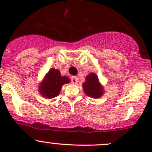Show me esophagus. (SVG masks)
Here are the masks:
<instances>
[{
    "mask_svg": "<svg viewBox=\"0 0 152 152\" xmlns=\"http://www.w3.org/2000/svg\"><path fill=\"white\" fill-rule=\"evenodd\" d=\"M79 82V78L76 77V76H73V77H71V82L73 84H77V82Z\"/></svg>",
    "mask_w": 152,
    "mask_h": 152,
    "instance_id": "obj_1",
    "label": "esophagus"
}]
</instances>
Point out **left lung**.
<instances>
[{
	"label": "left lung",
	"instance_id": "1",
	"mask_svg": "<svg viewBox=\"0 0 152 152\" xmlns=\"http://www.w3.org/2000/svg\"><path fill=\"white\" fill-rule=\"evenodd\" d=\"M82 85L84 92L87 96L94 99H98L103 95V87L99 83V78L96 73H90L86 77V81Z\"/></svg>",
	"mask_w": 152,
	"mask_h": 152
}]
</instances>
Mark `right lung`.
<instances>
[{"label": "right lung", "mask_w": 152, "mask_h": 152, "mask_svg": "<svg viewBox=\"0 0 152 152\" xmlns=\"http://www.w3.org/2000/svg\"><path fill=\"white\" fill-rule=\"evenodd\" d=\"M69 82V78L61 76L58 69L51 68L39 85V93L46 99H53L59 94L62 86Z\"/></svg>", "instance_id": "right-lung-1"}]
</instances>
